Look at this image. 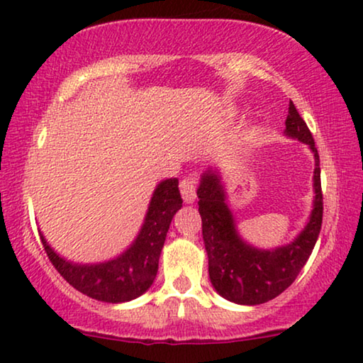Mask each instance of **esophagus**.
I'll return each mask as SVG.
<instances>
[{"label":"esophagus","instance_id":"34e87169","mask_svg":"<svg viewBox=\"0 0 363 363\" xmlns=\"http://www.w3.org/2000/svg\"><path fill=\"white\" fill-rule=\"evenodd\" d=\"M181 194H182V199L184 202L187 203H192L194 200H196L197 194H196V181L191 179V177H186V179L181 181Z\"/></svg>","mask_w":363,"mask_h":363}]
</instances>
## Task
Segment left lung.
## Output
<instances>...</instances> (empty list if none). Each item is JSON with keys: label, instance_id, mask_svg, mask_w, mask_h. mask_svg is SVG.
<instances>
[{"label": "left lung", "instance_id": "1", "mask_svg": "<svg viewBox=\"0 0 363 363\" xmlns=\"http://www.w3.org/2000/svg\"><path fill=\"white\" fill-rule=\"evenodd\" d=\"M285 125V133L289 137L310 145L316 161L313 176L316 194L315 205L310 221L294 242L270 251L256 250L246 245L238 235L233 215L225 202V191L216 171L205 172L197 191L210 280L223 298L240 305H261L289 289L310 259L321 231L323 191L320 155L310 128L291 101Z\"/></svg>", "mask_w": 363, "mask_h": 363}]
</instances>
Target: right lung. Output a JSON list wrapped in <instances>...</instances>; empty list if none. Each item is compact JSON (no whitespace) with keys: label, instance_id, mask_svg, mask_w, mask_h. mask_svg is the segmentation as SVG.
Here are the masks:
<instances>
[{"label":"right lung","instance_id":"right-lung-1","mask_svg":"<svg viewBox=\"0 0 363 363\" xmlns=\"http://www.w3.org/2000/svg\"><path fill=\"white\" fill-rule=\"evenodd\" d=\"M182 207L176 177L158 184L143 228L132 246L109 262L81 266L65 261L40 235L48 259L62 277L81 294L106 303L130 301L147 291L158 272L160 254L172 216Z\"/></svg>","mask_w":363,"mask_h":363}]
</instances>
